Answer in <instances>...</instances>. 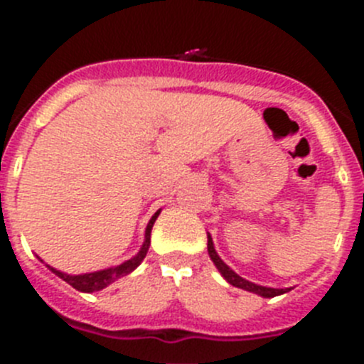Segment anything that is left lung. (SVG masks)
Returning <instances> with one entry per match:
<instances>
[{"label":"left lung","instance_id":"1","mask_svg":"<svg viewBox=\"0 0 364 364\" xmlns=\"http://www.w3.org/2000/svg\"><path fill=\"white\" fill-rule=\"evenodd\" d=\"M208 253H210L211 260L215 262V266L218 268V272L222 273V277L226 279L230 284L237 286V288H242V290L253 291V294L260 295V297H275V295H281V294H286V291H288V290H277V288H266V286L253 284V282H250V281H246V279L239 277V275H237V273H235L233 269L230 268V266L224 264V260H222L220 257L217 255L211 237H208Z\"/></svg>","mask_w":364,"mask_h":364}]
</instances>
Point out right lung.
I'll return each instance as SVG.
<instances>
[{"label":"right lung","instance_id":"1","mask_svg":"<svg viewBox=\"0 0 364 364\" xmlns=\"http://www.w3.org/2000/svg\"><path fill=\"white\" fill-rule=\"evenodd\" d=\"M160 211H156V213L151 217L149 224H147V230H146V240H144V246L142 250L138 252L136 257H133L131 260H127V262H124V264L117 266V268H109V269H102V272H92V273H83V275H67V273H62L58 272V269L50 268V272H54L60 279H63L65 282H69L73 288H76L78 291H87V294H91V291H98L102 290V288H105V286H109L111 282H114L117 279L124 277V275H127V273L133 272L134 268H136L140 262L144 260V257H146L147 250H149V242H151V228H153L154 220H156V217H159Z\"/></svg>","mask_w":364,"mask_h":364}]
</instances>
